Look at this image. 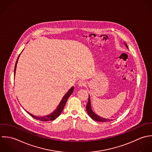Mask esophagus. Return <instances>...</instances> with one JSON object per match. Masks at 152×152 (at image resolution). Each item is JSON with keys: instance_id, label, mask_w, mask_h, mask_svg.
Wrapping results in <instances>:
<instances>
[{"instance_id": "1", "label": "esophagus", "mask_w": 152, "mask_h": 152, "mask_svg": "<svg viewBox=\"0 0 152 152\" xmlns=\"http://www.w3.org/2000/svg\"><path fill=\"white\" fill-rule=\"evenodd\" d=\"M78 85L80 87H83V86H86V82L83 80H79L78 82Z\"/></svg>"}]
</instances>
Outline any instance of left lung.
I'll list each match as a JSON object with an SVG mask.
<instances>
[{
    "label": "left lung",
    "mask_w": 152,
    "mask_h": 152,
    "mask_svg": "<svg viewBox=\"0 0 152 152\" xmlns=\"http://www.w3.org/2000/svg\"><path fill=\"white\" fill-rule=\"evenodd\" d=\"M126 46L128 48L127 45L124 43ZM86 111L88 113V115H89V116L92 119H93L95 121H101V122H106V121H110L111 120L110 119H104L102 117L99 116L98 115H97L95 113H94L91 109V97H90V95H89V99H88V104L86 105Z\"/></svg>",
    "instance_id": "1"
}]
</instances>
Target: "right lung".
Here are the masks:
<instances>
[{"instance_id": "add662e5", "label": "right lung", "mask_w": 152, "mask_h": 152, "mask_svg": "<svg viewBox=\"0 0 152 152\" xmlns=\"http://www.w3.org/2000/svg\"><path fill=\"white\" fill-rule=\"evenodd\" d=\"M20 56V55H19ZM19 56H18V59L17 61L16 62V64H15V72H16V64H17V63H18V59L19 58ZM73 89H74V87H72V88H70L68 91L66 93V94L63 96V99H61L59 104L58 105V106L57 107L56 109L51 114L49 115H47V116H40V117H39V116H34L32 114H31L30 113H29L28 112L26 111V112H28V113L29 115H30L31 117H33V118L37 119V120H39V121H54L61 114V113L62 112L63 110V108L66 104V103L68 99V98L69 97V96L72 94V93H73Z\"/></svg>"}]
</instances>
